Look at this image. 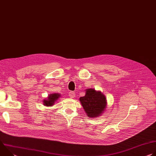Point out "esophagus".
<instances>
[{
    "instance_id": "1",
    "label": "esophagus",
    "mask_w": 156,
    "mask_h": 156,
    "mask_svg": "<svg viewBox=\"0 0 156 156\" xmlns=\"http://www.w3.org/2000/svg\"><path fill=\"white\" fill-rule=\"evenodd\" d=\"M69 97H70V98H74L75 97V92H72V91L70 92V93H69Z\"/></svg>"
}]
</instances>
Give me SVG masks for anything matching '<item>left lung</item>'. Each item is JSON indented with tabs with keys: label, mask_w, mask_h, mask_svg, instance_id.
<instances>
[{
	"label": "left lung",
	"mask_w": 156,
	"mask_h": 156,
	"mask_svg": "<svg viewBox=\"0 0 156 156\" xmlns=\"http://www.w3.org/2000/svg\"><path fill=\"white\" fill-rule=\"evenodd\" d=\"M85 112L90 118L101 115L105 111L107 102L105 95L100 91L88 88L85 90V95L80 98Z\"/></svg>",
	"instance_id": "1"
}]
</instances>
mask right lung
<instances>
[{"instance_id": "add662e5", "label": "right lung", "mask_w": 156, "mask_h": 156, "mask_svg": "<svg viewBox=\"0 0 156 156\" xmlns=\"http://www.w3.org/2000/svg\"><path fill=\"white\" fill-rule=\"evenodd\" d=\"M60 97H61V95L59 93L50 94L46 99L43 100V105L46 107H51L54 105Z\"/></svg>"}]
</instances>
